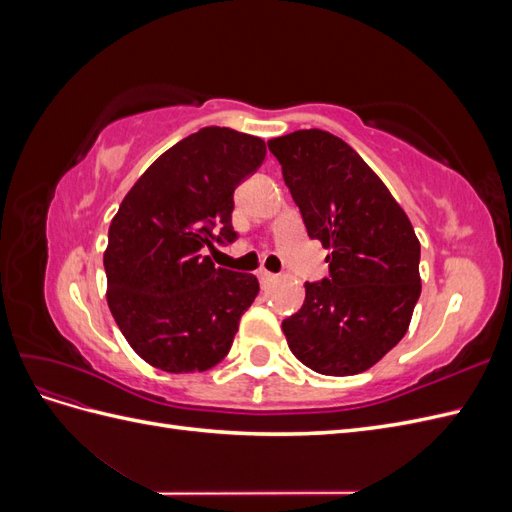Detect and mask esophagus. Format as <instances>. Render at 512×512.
Segmentation results:
<instances>
[{
  "label": "esophagus",
  "instance_id": "esophagus-1",
  "mask_svg": "<svg viewBox=\"0 0 512 512\" xmlns=\"http://www.w3.org/2000/svg\"><path fill=\"white\" fill-rule=\"evenodd\" d=\"M256 275H258V280H260V284H262V286L273 284V282L277 280V275H275V273H269V271H265V269H260Z\"/></svg>",
  "mask_w": 512,
  "mask_h": 512
}]
</instances>
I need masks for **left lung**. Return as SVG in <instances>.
Listing matches in <instances>:
<instances>
[{
	"label": "left lung",
	"instance_id": "8db88e82",
	"mask_svg": "<svg viewBox=\"0 0 512 512\" xmlns=\"http://www.w3.org/2000/svg\"><path fill=\"white\" fill-rule=\"evenodd\" d=\"M267 145L307 235L331 252V277L305 282L303 307L282 322L288 348L318 374H361L410 327L421 243L389 188L339 136L312 128Z\"/></svg>",
	"mask_w": 512,
	"mask_h": 512
}]
</instances>
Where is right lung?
I'll list each match as a JSON object with an SVG mask.
<instances>
[{"mask_svg": "<svg viewBox=\"0 0 512 512\" xmlns=\"http://www.w3.org/2000/svg\"><path fill=\"white\" fill-rule=\"evenodd\" d=\"M265 153L258 136L209 126L166 149L121 200L104 250L106 301L151 367L194 374L228 354L260 286L200 250L237 237L232 194Z\"/></svg>", "mask_w": 512, "mask_h": 512, "instance_id": "1", "label": "right lung"}]
</instances>
